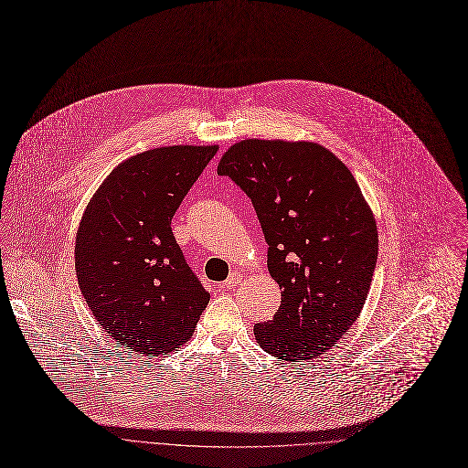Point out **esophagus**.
Wrapping results in <instances>:
<instances>
[{"instance_id":"1","label":"esophagus","mask_w":468,"mask_h":468,"mask_svg":"<svg viewBox=\"0 0 468 468\" xmlns=\"http://www.w3.org/2000/svg\"><path fill=\"white\" fill-rule=\"evenodd\" d=\"M239 282H241V274H239V272H232V274L225 280V282L221 284V290H223V292H230V290H234Z\"/></svg>"}]
</instances>
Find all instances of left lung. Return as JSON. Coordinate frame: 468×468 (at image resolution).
<instances>
[{"label": "left lung", "mask_w": 468, "mask_h": 468, "mask_svg": "<svg viewBox=\"0 0 468 468\" xmlns=\"http://www.w3.org/2000/svg\"><path fill=\"white\" fill-rule=\"evenodd\" d=\"M250 199L282 290L260 346L306 361L334 346L361 314L377 269L378 230L348 167L312 142L243 140L218 165Z\"/></svg>", "instance_id": "obj_1"}]
</instances>
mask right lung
<instances>
[{
    "instance_id": "add662e5",
    "label": "right lung",
    "mask_w": 468,
    "mask_h": 468,
    "mask_svg": "<svg viewBox=\"0 0 468 468\" xmlns=\"http://www.w3.org/2000/svg\"><path fill=\"white\" fill-rule=\"evenodd\" d=\"M218 145L158 147L122 162L91 197L75 239L80 293L98 323L140 354L190 339L210 295L171 219Z\"/></svg>"
}]
</instances>
